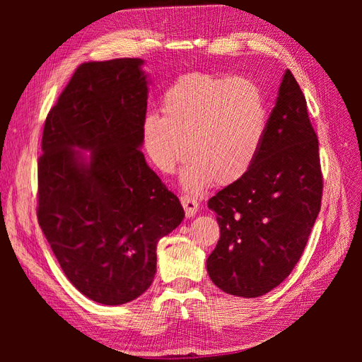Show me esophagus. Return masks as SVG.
<instances>
[{
  "instance_id": "1",
  "label": "esophagus",
  "mask_w": 362,
  "mask_h": 362,
  "mask_svg": "<svg viewBox=\"0 0 362 362\" xmlns=\"http://www.w3.org/2000/svg\"><path fill=\"white\" fill-rule=\"evenodd\" d=\"M181 204L185 210V216L193 217L199 210V204L198 201H194L190 196H181Z\"/></svg>"
}]
</instances>
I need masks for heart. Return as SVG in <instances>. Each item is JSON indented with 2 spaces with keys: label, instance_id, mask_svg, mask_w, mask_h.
I'll return each mask as SVG.
<instances>
[{
  "label": "heart",
  "instance_id": "b5f03b06",
  "mask_svg": "<svg viewBox=\"0 0 362 362\" xmlns=\"http://www.w3.org/2000/svg\"><path fill=\"white\" fill-rule=\"evenodd\" d=\"M161 110L163 116L149 113L141 124L145 151L168 175L177 170L187 151L190 160L181 180L189 192L213 181L226 185L243 178L264 144L266 96L249 78L187 74L163 95Z\"/></svg>",
  "mask_w": 362,
  "mask_h": 362
}]
</instances>
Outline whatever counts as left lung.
<instances>
[{"mask_svg": "<svg viewBox=\"0 0 362 362\" xmlns=\"http://www.w3.org/2000/svg\"><path fill=\"white\" fill-rule=\"evenodd\" d=\"M322 192L319 140L287 69L254 166L208 201L221 226V240L206 259L214 286L240 298H259L278 287L302 257Z\"/></svg>", "mask_w": 362, "mask_h": 362, "instance_id": "left-lung-1", "label": "left lung"}]
</instances>
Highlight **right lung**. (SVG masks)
Listing matches in <instances>:
<instances>
[{
  "mask_svg": "<svg viewBox=\"0 0 362 362\" xmlns=\"http://www.w3.org/2000/svg\"><path fill=\"white\" fill-rule=\"evenodd\" d=\"M141 64L83 63L43 127L37 221L72 286L103 305L149 288L158 240L184 218L140 151L149 84Z\"/></svg>",
  "mask_w": 362,
  "mask_h": 362,
  "instance_id": "obj_1",
  "label": "right lung"
}]
</instances>
